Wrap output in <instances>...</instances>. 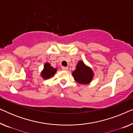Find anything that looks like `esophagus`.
Returning a JSON list of instances; mask_svg holds the SVG:
<instances>
[{
    "label": "esophagus",
    "instance_id": "34e87169",
    "mask_svg": "<svg viewBox=\"0 0 133 133\" xmlns=\"http://www.w3.org/2000/svg\"><path fill=\"white\" fill-rule=\"evenodd\" d=\"M62 70H64V71H68V67H66V66H62Z\"/></svg>",
    "mask_w": 133,
    "mask_h": 133
}]
</instances>
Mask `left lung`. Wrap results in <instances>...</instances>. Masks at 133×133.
Masks as SVG:
<instances>
[{"instance_id":"obj_1","label":"left lung","mask_w":133,"mask_h":133,"mask_svg":"<svg viewBox=\"0 0 133 133\" xmlns=\"http://www.w3.org/2000/svg\"><path fill=\"white\" fill-rule=\"evenodd\" d=\"M75 81L81 84H88L93 78L94 73L90 67L82 61H79L76 70L72 72Z\"/></svg>"}]
</instances>
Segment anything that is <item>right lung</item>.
Listing matches in <instances>:
<instances>
[{
  "mask_svg": "<svg viewBox=\"0 0 133 133\" xmlns=\"http://www.w3.org/2000/svg\"><path fill=\"white\" fill-rule=\"evenodd\" d=\"M57 71V68H54L51 66L50 63L46 62L45 63L44 68L42 71L41 72V76L44 79H48L54 75Z\"/></svg>",
  "mask_w": 133,
  "mask_h": 133,
  "instance_id": "right-lung-1",
  "label": "right lung"
}]
</instances>
